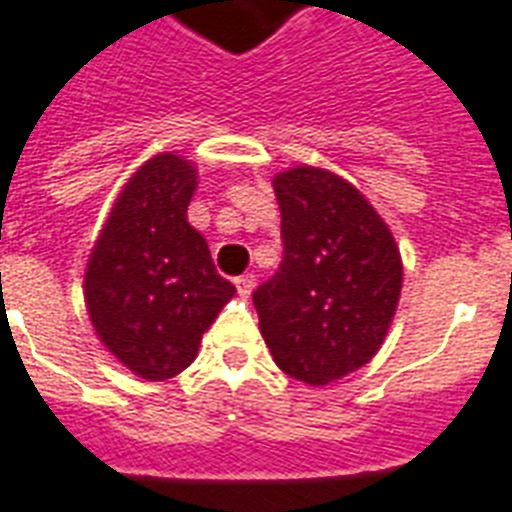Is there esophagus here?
I'll use <instances>...</instances> for the list:
<instances>
[{
    "instance_id": "esophagus-1",
    "label": "esophagus",
    "mask_w": 512,
    "mask_h": 512,
    "mask_svg": "<svg viewBox=\"0 0 512 512\" xmlns=\"http://www.w3.org/2000/svg\"><path fill=\"white\" fill-rule=\"evenodd\" d=\"M255 284H257V279H255V276H252V273H244V276H239V279H236V289H239L241 297L252 295V289H255Z\"/></svg>"
}]
</instances>
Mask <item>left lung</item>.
Segmentation results:
<instances>
[{"label":"left lung","instance_id":"1","mask_svg":"<svg viewBox=\"0 0 512 512\" xmlns=\"http://www.w3.org/2000/svg\"><path fill=\"white\" fill-rule=\"evenodd\" d=\"M273 188L284 252L279 271L252 292L260 332L281 372L329 385L380 350L401 295V255L342 177L295 167Z\"/></svg>","mask_w":512,"mask_h":512}]
</instances>
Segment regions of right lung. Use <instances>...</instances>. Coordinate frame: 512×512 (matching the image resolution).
<instances>
[{
    "label": "right lung",
    "mask_w": 512,
    "mask_h": 512,
    "mask_svg": "<svg viewBox=\"0 0 512 512\" xmlns=\"http://www.w3.org/2000/svg\"><path fill=\"white\" fill-rule=\"evenodd\" d=\"M193 191L191 162L175 154L148 159L116 201L84 276L95 332L146 380L183 372L236 292L188 225Z\"/></svg>",
    "instance_id": "obj_1"
}]
</instances>
